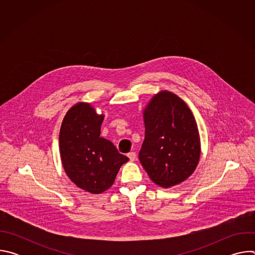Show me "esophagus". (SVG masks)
<instances>
[{
	"mask_svg": "<svg viewBox=\"0 0 255 255\" xmlns=\"http://www.w3.org/2000/svg\"><path fill=\"white\" fill-rule=\"evenodd\" d=\"M127 156L129 157L130 161H135V159H136V153L135 152H129L127 154Z\"/></svg>",
	"mask_w": 255,
	"mask_h": 255,
	"instance_id": "obj_1",
	"label": "esophagus"
}]
</instances>
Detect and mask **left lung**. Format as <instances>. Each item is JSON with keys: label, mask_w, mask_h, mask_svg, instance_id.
Instances as JSON below:
<instances>
[{"label": "left lung", "mask_w": 255, "mask_h": 255, "mask_svg": "<svg viewBox=\"0 0 255 255\" xmlns=\"http://www.w3.org/2000/svg\"><path fill=\"white\" fill-rule=\"evenodd\" d=\"M145 139L139 160L153 183L169 189L197 168L201 139L188 105L169 91L155 94L143 109Z\"/></svg>", "instance_id": "left-lung-1"}]
</instances>
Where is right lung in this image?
Returning a JSON list of instances; mask_svg holds the SVG:
<instances>
[{"label":"right lung","mask_w":255,"mask_h":255,"mask_svg":"<svg viewBox=\"0 0 255 255\" xmlns=\"http://www.w3.org/2000/svg\"><path fill=\"white\" fill-rule=\"evenodd\" d=\"M104 118L90 103L79 102L66 112L59 132L65 173L78 188L95 195L110 189L121 165L129 160L100 136Z\"/></svg>","instance_id":"1"}]
</instances>
